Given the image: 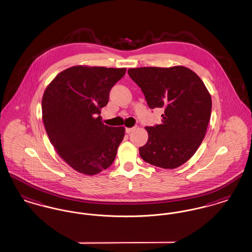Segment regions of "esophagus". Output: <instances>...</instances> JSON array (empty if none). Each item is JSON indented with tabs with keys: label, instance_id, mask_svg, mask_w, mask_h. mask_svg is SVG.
<instances>
[{
	"label": "esophagus",
	"instance_id": "esophagus-1",
	"mask_svg": "<svg viewBox=\"0 0 252 252\" xmlns=\"http://www.w3.org/2000/svg\"><path fill=\"white\" fill-rule=\"evenodd\" d=\"M135 128H136V127H126V132L127 134H129V133H131L133 130H135Z\"/></svg>",
	"mask_w": 252,
	"mask_h": 252
}]
</instances>
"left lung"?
<instances>
[{"instance_id": "left-lung-1", "label": "left lung", "mask_w": 252, "mask_h": 252, "mask_svg": "<svg viewBox=\"0 0 252 252\" xmlns=\"http://www.w3.org/2000/svg\"><path fill=\"white\" fill-rule=\"evenodd\" d=\"M150 108L164 109L160 125L146 126L148 140L139 148L144 161L164 169L185 163L202 143L211 118L212 98L203 81L183 66L128 69Z\"/></svg>"}]
</instances>
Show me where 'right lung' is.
<instances>
[{
    "mask_svg": "<svg viewBox=\"0 0 252 252\" xmlns=\"http://www.w3.org/2000/svg\"><path fill=\"white\" fill-rule=\"evenodd\" d=\"M126 68L73 66L60 72L46 88L42 120L51 144L75 171L93 176L115 159L125 127L102 123L111 88Z\"/></svg>",
    "mask_w": 252,
    "mask_h": 252,
    "instance_id": "1",
    "label": "right lung"
}]
</instances>
